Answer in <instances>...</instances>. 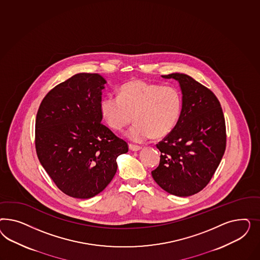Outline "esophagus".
<instances>
[{"instance_id": "esophagus-1", "label": "esophagus", "mask_w": 260, "mask_h": 260, "mask_svg": "<svg viewBox=\"0 0 260 260\" xmlns=\"http://www.w3.org/2000/svg\"><path fill=\"white\" fill-rule=\"evenodd\" d=\"M128 148H129V150H134V151H137V150H141L142 149V147H140V146L134 145V144H129Z\"/></svg>"}]
</instances>
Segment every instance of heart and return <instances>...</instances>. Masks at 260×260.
Instances as JSON below:
<instances>
[{
    "instance_id": "heart-1",
    "label": "heart",
    "mask_w": 260,
    "mask_h": 260,
    "mask_svg": "<svg viewBox=\"0 0 260 260\" xmlns=\"http://www.w3.org/2000/svg\"><path fill=\"white\" fill-rule=\"evenodd\" d=\"M100 109L113 131H122L134 119L128 137L142 142L150 136L163 138L173 132L181 116L183 99L177 87L135 79L121 86L119 96L103 98Z\"/></svg>"
}]
</instances>
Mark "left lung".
<instances>
[{
	"label": "left lung",
	"mask_w": 260,
	"mask_h": 260,
	"mask_svg": "<svg viewBox=\"0 0 260 260\" xmlns=\"http://www.w3.org/2000/svg\"><path fill=\"white\" fill-rule=\"evenodd\" d=\"M179 82L181 116L173 132L156 144L160 162L151 172L154 181L177 197L196 194L211 181L226 150V125L213 91L183 73L162 75Z\"/></svg>",
	"instance_id": "1"
}]
</instances>
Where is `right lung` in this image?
Masks as SVG:
<instances>
[{
    "label": "right lung",
    "instance_id": "obj_1",
    "mask_svg": "<svg viewBox=\"0 0 260 260\" xmlns=\"http://www.w3.org/2000/svg\"><path fill=\"white\" fill-rule=\"evenodd\" d=\"M106 83L98 73L75 74L53 87L37 112V156L69 197L87 199L100 193L116 173V158L128 150L127 143L102 123Z\"/></svg>",
    "mask_w": 260,
    "mask_h": 260
}]
</instances>
